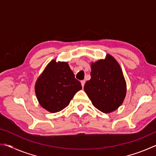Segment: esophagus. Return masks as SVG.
<instances>
[{"label": "esophagus", "mask_w": 156, "mask_h": 156, "mask_svg": "<svg viewBox=\"0 0 156 156\" xmlns=\"http://www.w3.org/2000/svg\"><path fill=\"white\" fill-rule=\"evenodd\" d=\"M84 84H85V80H81V84H82V87H84Z\"/></svg>", "instance_id": "esophagus-1"}]
</instances>
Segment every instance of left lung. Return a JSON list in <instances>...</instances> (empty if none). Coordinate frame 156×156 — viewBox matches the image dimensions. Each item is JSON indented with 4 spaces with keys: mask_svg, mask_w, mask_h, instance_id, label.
<instances>
[{
    "mask_svg": "<svg viewBox=\"0 0 156 156\" xmlns=\"http://www.w3.org/2000/svg\"><path fill=\"white\" fill-rule=\"evenodd\" d=\"M91 79L84 84V91L100 112H114L122 104L126 94V83L119 63L107 54L105 59L91 62Z\"/></svg>",
    "mask_w": 156,
    "mask_h": 156,
    "instance_id": "left-lung-1",
    "label": "left lung"
}]
</instances>
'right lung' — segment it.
<instances>
[{
    "label": "right lung",
    "instance_id": "add662e5",
    "mask_svg": "<svg viewBox=\"0 0 156 156\" xmlns=\"http://www.w3.org/2000/svg\"><path fill=\"white\" fill-rule=\"evenodd\" d=\"M82 89L67 62L54 59L37 79L35 93L41 106L51 113H56L67 107Z\"/></svg>",
    "mask_w": 156,
    "mask_h": 156
}]
</instances>
